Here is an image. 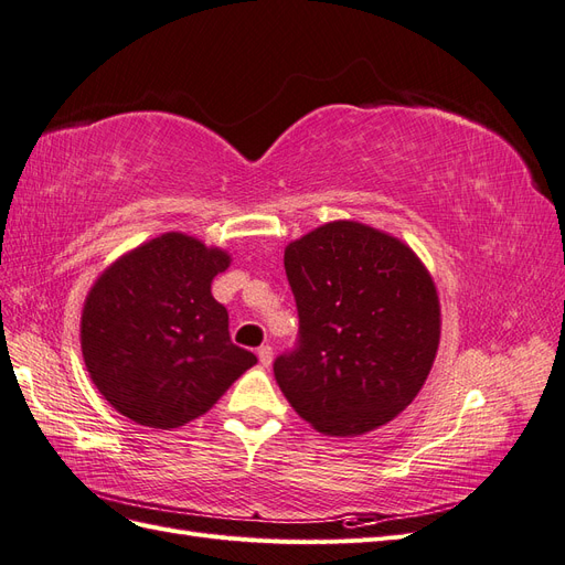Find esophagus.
Returning a JSON list of instances; mask_svg holds the SVG:
<instances>
[{"instance_id": "esophagus-1", "label": "esophagus", "mask_w": 565, "mask_h": 565, "mask_svg": "<svg viewBox=\"0 0 565 565\" xmlns=\"http://www.w3.org/2000/svg\"><path fill=\"white\" fill-rule=\"evenodd\" d=\"M256 355H259V363L264 367H268L270 361H273V349L268 344H264V347H259V351H256Z\"/></svg>"}]
</instances>
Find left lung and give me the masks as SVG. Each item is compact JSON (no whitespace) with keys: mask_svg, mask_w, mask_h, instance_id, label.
I'll return each instance as SVG.
<instances>
[{"mask_svg":"<svg viewBox=\"0 0 565 565\" xmlns=\"http://www.w3.org/2000/svg\"><path fill=\"white\" fill-rule=\"evenodd\" d=\"M285 273L299 334L273 374L297 415L322 434L358 436L413 403L440 337L436 287L415 252L334 221L285 249Z\"/></svg>","mask_w":565,"mask_h":565,"instance_id":"left-lung-1","label":"left lung"}]
</instances>
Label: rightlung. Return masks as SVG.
Returning <instances> with one entry per match:
<instances>
[{
	"label": "right lung",
	"instance_id": "obj_1",
	"mask_svg": "<svg viewBox=\"0 0 565 565\" xmlns=\"http://www.w3.org/2000/svg\"><path fill=\"white\" fill-rule=\"evenodd\" d=\"M228 254L167 233L96 280L82 313V353L96 388L136 424L177 429L256 363L235 347L212 280Z\"/></svg>",
	"mask_w": 565,
	"mask_h": 565
}]
</instances>
